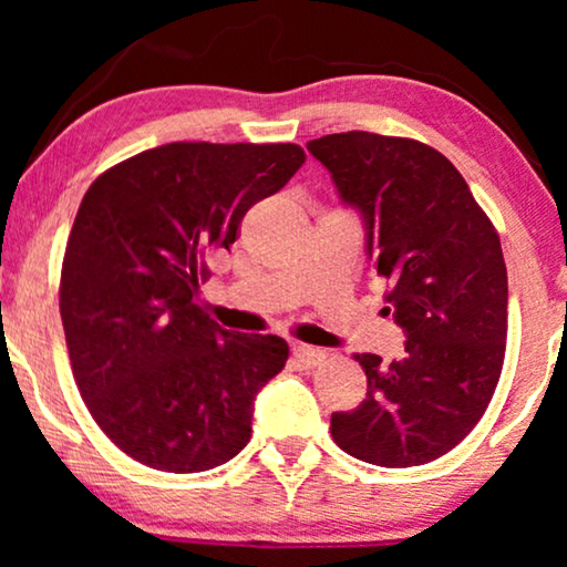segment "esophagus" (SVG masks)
<instances>
[{
	"label": "esophagus",
	"mask_w": 567,
	"mask_h": 567,
	"mask_svg": "<svg viewBox=\"0 0 567 567\" xmlns=\"http://www.w3.org/2000/svg\"><path fill=\"white\" fill-rule=\"evenodd\" d=\"M293 359H297L305 369H309V367H317V363L324 359V351L322 348H315L307 343H297L293 346Z\"/></svg>",
	"instance_id": "obj_1"
}]
</instances>
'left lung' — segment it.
Listing matches in <instances>:
<instances>
[{
  "label": "left lung",
  "instance_id": "obj_1",
  "mask_svg": "<svg viewBox=\"0 0 567 567\" xmlns=\"http://www.w3.org/2000/svg\"><path fill=\"white\" fill-rule=\"evenodd\" d=\"M307 150L361 214L369 260L390 281L384 309L408 338L398 361L355 355L367 400L332 413V439L379 467L439 460L475 429L501 379L508 276L498 231L429 144L348 131Z\"/></svg>",
  "mask_w": 567,
  "mask_h": 567
}]
</instances>
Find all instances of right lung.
<instances>
[{
	"label": "right lung",
	"mask_w": 567,
	"mask_h": 567,
	"mask_svg": "<svg viewBox=\"0 0 567 567\" xmlns=\"http://www.w3.org/2000/svg\"><path fill=\"white\" fill-rule=\"evenodd\" d=\"M297 144L173 142L97 177L61 266L59 309L82 400L121 452L162 472L229 462L255 398L289 359L278 336L231 332L198 305L206 255L305 165Z\"/></svg>",
	"instance_id": "add662e5"
}]
</instances>
